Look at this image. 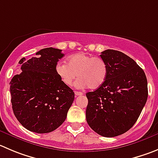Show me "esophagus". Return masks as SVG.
Returning a JSON list of instances; mask_svg holds the SVG:
<instances>
[{
    "label": "esophagus",
    "mask_w": 158,
    "mask_h": 158,
    "mask_svg": "<svg viewBox=\"0 0 158 158\" xmlns=\"http://www.w3.org/2000/svg\"><path fill=\"white\" fill-rule=\"evenodd\" d=\"M75 95L76 96H81V95H83V92H81V91H75L74 92Z\"/></svg>",
    "instance_id": "esophagus-1"
}]
</instances>
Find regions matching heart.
Here are the masks:
<instances>
[{
    "label": "heart",
    "instance_id": "1",
    "mask_svg": "<svg viewBox=\"0 0 158 158\" xmlns=\"http://www.w3.org/2000/svg\"><path fill=\"white\" fill-rule=\"evenodd\" d=\"M55 70L63 84L67 86L73 85L77 75L78 80L75 84L77 88L88 87L90 89H97L106 81L109 67L102 58L77 52L68 56L67 64L58 63Z\"/></svg>",
    "mask_w": 158,
    "mask_h": 158
}]
</instances>
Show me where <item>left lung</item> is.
<instances>
[{
  "label": "left lung",
  "mask_w": 158,
  "mask_h": 158,
  "mask_svg": "<svg viewBox=\"0 0 158 158\" xmlns=\"http://www.w3.org/2000/svg\"><path fill=\"white\" fill-rule=\"evenodd\" d=\"M107 63L108 77L100 88L86 94V119L95 133L114 137L128 131L139 118L148 97V81L132 58L113 49L100 55Z\"/></svg>",
  "instance_id": "1"
}]
</instances>
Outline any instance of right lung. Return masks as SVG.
<instances>
[{"mask_svg": "<svg viewBox=\"0 0 158 158\" xmlns=\"http://www.w3.org/2000/svg\"><path fill=\"white\" fill-rule=\"evenodd\" d=\"M61 51L45 48L36 52L38 57L21 59L22 73L10 82L13 112L29 131L46 133L57 129L74 100L73 90L56 73V65L64 56Z\"/></svg>", "mask_w": 158, "mask_h": 158, "instance_id": "right-lung-1", "label": "right lung"}]
</instances>
